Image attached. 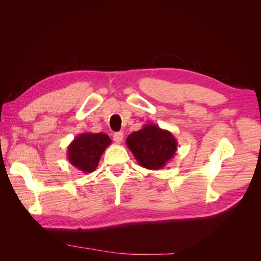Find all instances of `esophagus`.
I'll return each mask as SVG.
<instances>
[{
  "instance_id": "esophagus-1",
  "label": "esophagus",
  "mask_w": 261,
  "mask_h": 261,
  "mask_svg": "<svg viewBox=\"0 0 261 261\" xmlns=\"http://www.w3.org/2000/svg\"><path fill=\"white\" fill-rule=\"evenodd\" d=\"M123 137H124V134L122 132H117V133L113 134V140L116 144H121L123 140Z\"/></svg>"
}]
</instances>
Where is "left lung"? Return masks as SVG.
<instances>
[{"instance_id":"obj_1","label":"left lung","mask_w":261,"mask_h":261,"mask_svg":"<svg viewBox=\"0 0 261 261\" xmlns=\"http://www.w3.org/2000/svg\"><path fill=\"white\" fill-rule=\"evenodd\" d=\"M126 145L140 167L148 170L163 169L177 150L173 134L155 124H145L141 129L132 133Z\"/></svg>"}]
</instances>
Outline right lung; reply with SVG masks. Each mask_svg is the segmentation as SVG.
I'll list each match as a JSON object with an SVG mask.
<instances>
[{
    "label": "right lung",
    "instance_id": "obj_1",
    "mask_svg": "<svg viewBox=\"0 0 261 261\" xmlns=\"http://www.w3.org/2000/svg\"><path fill=\"white\" fill-rule=\"evenodd\" d=\"M111 143L107 134L83 133L68 145L67 159L76 169L91 173L97 169L102 153Z\"/></svg>",
    "mask_w": 261,
    "mask_h": 261
}]
</instances>
